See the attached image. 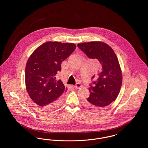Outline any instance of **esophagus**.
Segmentation results:
<instances>
[{"mask_svg": "<svg viewBox=\"0 0 148 148\" xmlns=\"http://www.w3.org/2000/svg\"><path fill=\"white\" fill-rule=\"evenodd\" d=\"M82 86V85H81V84H80V83H76V85H75V87L76 88H80Z\"/></svg>", "mask_w": 148, "mask_h": 148, "instance_id": "esophagus-1", "label": "esophagus"}]
</instances>
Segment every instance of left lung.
Returning <instances> with one entry per match:
<instances>
[{
    "label": "left lung",
    "mask_w": 148,
    "mask_h": 148,
    "mask_svg": "<svg viewBox=\"0 0 148 148\" xmlns=\"http://www.w3.org/2000/svg\"><path fill=\"white\" fill-rule=\"evenodd\" d=\"M77 47L90 59L99 60L101 67L97 79L89 85V96L84 100L90 109L102 110L114 101L122 84V73L116 55L108 44L90 42L77 44ZM95 77L93 76L92 80Z\"/></svg>",
    "instance_id": "1"
}]
</instances>
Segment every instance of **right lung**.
<instances>
[{"label":"right lung","instance_id":"1","mask_svg":"<svg viewBox=\"0 0 148 148\" xmlns=\"http://www.w3.org/2000/svg\"><path fill=\"white\" fill-rule=\"evenodd\" d=\"M76 47L73 43L48 42L36 49L28 59L25 71L26 89L33 101L44 109H55L62 103V96L67 89L55 76L62 69V63Z\"/></svg>","mask_w":148,"mask_h":148}]
</instances>
